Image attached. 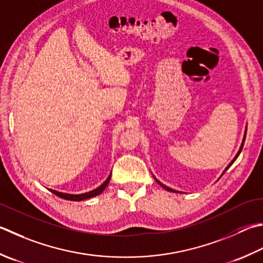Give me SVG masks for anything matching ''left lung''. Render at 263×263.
Listing matches in <instances>:
<instances>
[{
    "label": "left lung",
    "instance_id": "obj_1",
    "mask_svg": "<svg viewBox=\"0 0 263 263\" xmlns=\"http://www.w3.org/2000/svg\"><path fill=\"white\" fill-rule=\"evenodd\" d=\"M245 137H246V130H245V135H244V139H243V142H241V145H240V148H239V151H238V153H237V154H236V156L234 157V159H233V161H231V162H230V164H229V165H228L227 167H226V170H224V171H223V173H224L226 171H227V170H228V168H229V167H230L231 165H233V163H234V162L236 161V159H237V157L239 156V154H240V152H241V149H243V146H244ZM223 173H222V174H223ZM155 180H156V181H157V182H158L159 184H161V186H162V187H163L164 189H166V190H167V192H172V193H178V192H177V190H174V189H171V188H168V187H166V186H164V184H163L162 182H159V181H158V180H157L156 178H155Z\"/></svg>",
    "mask_w": 263,
    "mask_h": 263
}]
</instances>
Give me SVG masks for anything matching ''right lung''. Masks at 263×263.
<instances>
[{
  "label": "right lung",
  "instance_id": "1",
  "mask_svg": "<svg viewBox=\"0 0 263 263\" xmlns=\"http://www.w3.org/2000/svg\"><path fill=\"white\" fill-rule=\"evenodd\" d=\"M110 176L111 174H109V177L107 178L106 181L101 184V186H99L98 188L91 190V192L89 193H84V194H79V195H73V194H65V193H59L57 192V190H52L50 189L51 193H53L54 195H57V196H59L60 198H64V199H68V200H75V202H80V200H84V199H87V198H91V197H95L97 196V195H100L102 192H104L105 188L108 186V183H109V180H110Z\"/></svg>",
  "mask_w": 263,
  "mask_h": 263
}]
</instances>
